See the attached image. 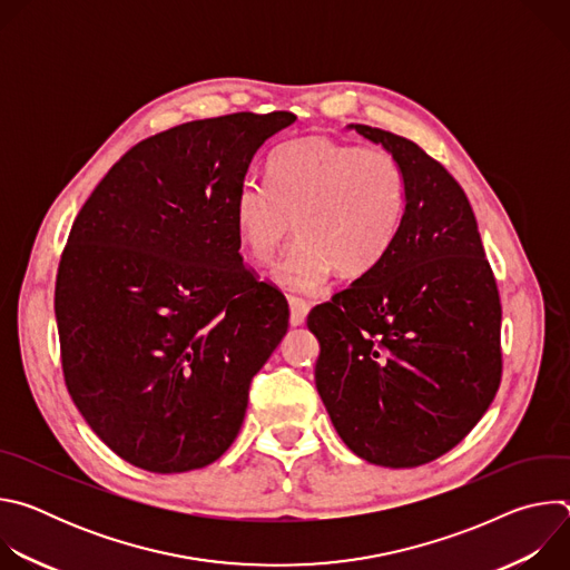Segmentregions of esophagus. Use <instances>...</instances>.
<instances>
[{
	"label": "esophagus",
	"instance_id": "34e87169",
	"mask_svg": "<svg viewBox=\"0 0 570 570\" xmlns=\"http://www.w3.org/2000/svg\"><path fill=\"white\" fill-rule=\"evenodd\" d=\"M288 308H291V327H299V324H304L306 315H308V304L299 297H288Z\"/></svg>",
	"mask_w": 570,
	"mask_h": 570
}]
</instances>
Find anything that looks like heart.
Returning <instances> with one entry per match:
<instances>
[{"mask_svg": "<svg viewBox=\"0 0 570 570\" xmlns=\"http://www.w3.org/2000/svg\"><path fill=\"white\" fill-rule=\"evenodd\" d=\"M405 194L403 167L390 150L304 137L273 155L268 185L238 187L234 227L243 253L259 266L273 262L293 227L297 240L275 268V282L313 293L334 266L358 277L390 253Z\"/></svg>", "mask_w": 570, "mask_h": 570, "instance_id": "b5f03b06", "label": "heart"}]
</instances>
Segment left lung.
<instances>
[{"mask_svg":"<svg viewBox=\"0 0 570 570\" xmlns=\"http://www.w3.org/2000/svg\"><path fill=\"white\" fill-rule=\"evenodd\" d=\"M405 174L390 253L308 313L315 387L341 440L381 466H420L480 422L501 385V297L473 209L415 141L352 124Z\"/></svg>","mask_w":570,"mask_h":570,"instance_id":"obj_1","label":"left lung"}]
</instances>
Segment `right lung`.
<instances>
[{
	"instance_id": "right-lung-1",
	"label": "right lung",
	"mask_w": 570,
	"mask_h": 570,
	"mask_svg": "<svg viewBox=\"0 0 570 570\" xmlns=\"http://www.w3.org/2000/svg\"><path fill=\"white\" fill-rule=\"evenodd\" d=\"M293 112L189 121L132 146L78 212L56 277L62 374L126 462L183 473L240 431L288 330L284 295L238 255L234 198Z\"/></svg>"
}]
</instances>
